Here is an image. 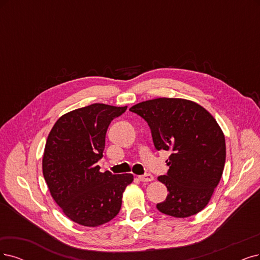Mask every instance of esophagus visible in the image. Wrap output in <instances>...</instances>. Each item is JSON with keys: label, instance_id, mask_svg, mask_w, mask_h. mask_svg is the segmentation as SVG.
<instances>
[{"label": "esophagus", "instance_id": "obj_1", "mask_svg": "<svg viewBox=\"0 0 260 260\" xmlns=\"http://www.w3.org/2000/svg\"><path fill=\"white\" fill-rule=\"evenodd\" d=\"M139 180H140L141 182H150V181L154 180V177H153L151 174H146V175L139 176Z\"/></svg>", "mask_w": 260, "mask_h": 260}]
</instances>
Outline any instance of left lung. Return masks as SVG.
Here are the masks:
<instances>
[{"mask_svg":"<svg viewBox=\"0 0 260 260\" xmlns=\"http://www.w3.org/2000/svg\"><path fill=\"white\" fill-rule=\"evenodd\" d=\"M129 110L147 121L155 149L171 152L167 175L157 178L169 193L157 210L182 218L200 212L225 166V137L215 119L200 105L183 99L150 100Z\"/></svg>","mask_w":260,"mask_h":260,"instance_id":"1","label":"left lung"}]
</instances>
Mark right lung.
<instances>
[{
  "label": "right lung",
  "instance_id": "obj_1",
  "mask_svg": "<svg viewBox=\"0 0 260 260\" xmlns=\"http://www.w3.org/2000/svg\"><path fill=\"white\" fill-rule=\"evenodd\" d=\"M127 109L92 104L67 112L55 122L47 138L43 175L64 214L88 227L108 223L119 213L122 196L134 177L101 172L109 124Z\"/></svg>",
  "mask_w": 260,
  "mask_h": 260
}]
</instances>
